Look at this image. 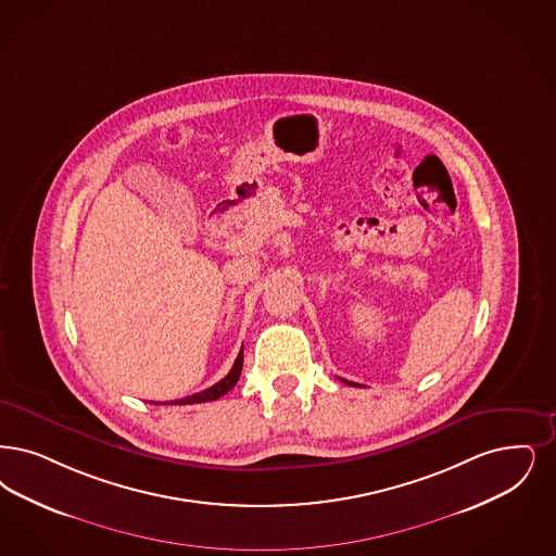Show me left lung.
I'll use <instances>...</instances> for the list:
<instances>
[{"label":"left lung","mask_w":556,"mask_h":556,"mask_svg":"<svg viewBox=\"0 0 556 556\" xmlns=\"http://www.w3.org/2000/svg\"><path fill=\"white\" fill-rule=\"evenodd\" d=\"M343 382H348V380H343ZM348 384H354V387H356V382H348Z\"/></svg>","instance_id":"8db88e82"}]
</instances>
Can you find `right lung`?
<instances>
[{
  "mask_svg": "<svg viewBox=\"0 0 556 556\" xmlns=\"http://www.w3.org/2000/svg\"><path fill=\"white\" fill-rule=\"evenodd\" d=\"M242 364H244V348L240 350V354L236 357V362H233L231 370L227 372V377L222 378L217 384H213V387H208V389H204V391H200V393H194V395H190V397L172 401L169 405H190V403H204V401L219 400L227 391H231L233 384L238 382V378L242 375Z\"/></svg>",
  "mask_w": 556,
  "mask_h": 556,
  "instance_id": "add662e5",
  "label": "right lung"
}]
</instances>
